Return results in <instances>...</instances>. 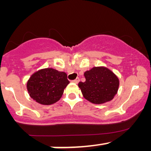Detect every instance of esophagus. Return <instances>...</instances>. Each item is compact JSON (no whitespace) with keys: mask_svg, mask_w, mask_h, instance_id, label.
Here are the masks:
<instances>
[{"mask_svg":"<svg viewBox=\"0 0 151 151\" xmlns=\"http://www.w3.org/2000/svg\"><path fill=\"white\" fill-rule=\"evenodd\" d=\"M73 83H78L79 82H80V79L79 78H77L76 79V80H73Z\"/></svg>","mask_w":151,"mask_h":151,"instance_id":"obj_1","label":"esophagus"}]
</instances>
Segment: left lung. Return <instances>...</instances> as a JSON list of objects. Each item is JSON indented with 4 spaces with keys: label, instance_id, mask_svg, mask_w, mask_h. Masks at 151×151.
<instances>
[{
    "label": "left lung",
    "instance_id": "1",
    "mask_svg": "<svg viewBox=\"0 0 151 151\" xmlns=\"http://www.w3.org/2000/svg\"><path fill=\"white\" fill-rule=\"evenodd\" d=\"M85 81L80 82L79 88L85 99L93 104H103L111 101L119 87L118 77L107 68L93 67L85 71Z\"/></svg>",
    "mask_w": 151,
    "mask_h": 151
}]
</instances>
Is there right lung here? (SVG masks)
Instances as JSON below:
<instances>
[{"mask_svg":"<svg viewBox=\"0 0 151 151\" xmlns=\"http://www.w3.org/2000/svg\"><path fill=\"white\" fill-rule=\"evenodd\" d=\"M68 83L66 73L47 68L36 71L30 77L27 89L30 96L36 102L50 105L61 98Z\"/></svg>","mask_w":151,"mask_h":151,"instance_id":"obj_1","label":"right lung"}]
</instances>
